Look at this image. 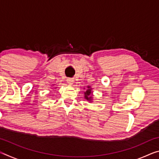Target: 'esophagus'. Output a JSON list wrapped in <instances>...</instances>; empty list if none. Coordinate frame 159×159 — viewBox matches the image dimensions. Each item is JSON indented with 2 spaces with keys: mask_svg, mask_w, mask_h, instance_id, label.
Masks as SVG:
<instances>
[{
  "mask_svg": "<svg viewBox=\"0 0 159 159\" xmlns=\"http://www.w3.org/2000/svg\"><path fill=\"white\" fill-rule=\"evenodd\" d=\"M66 82L69 85H72L74 83V80L72 79H66Z\"/></svg>",
  "mask_w": 159,
  "mask_h": 159,
  "instance_id": "obj_1",
  "label": "esophagus"
}]
</instances>
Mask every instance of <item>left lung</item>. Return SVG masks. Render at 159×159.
Masks as SVG:
<instances>
[{
    "label": "left lung",
    "instance_id": "left-lung-1",
    "mask_svg": "<svg viewBox=\"0 0 159 159\" xmlns=\"http://www.w3.org/2000/svg\"><path fill=\"white\" fill-rule=\"evenodd\" d=\"M92 88H91L90 86H88L87 90H85V92L84 93V98H85V99H87L88 101L91 102L93 100V98H92Z\"/></svg>",
    "mask_w": 159,
    "mask_h": 159
}]
</instances>
